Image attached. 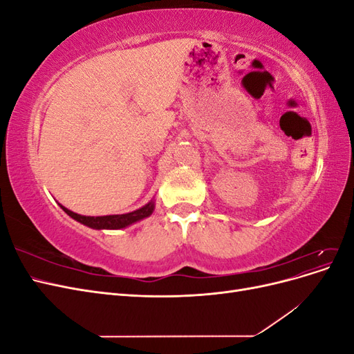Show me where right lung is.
<instances>
[{"label": "right lung", "mask_w": 354, "mask_h": 354, "mask_svg": "<svg viewBox=\"0 0 354 354\" xmlns=\"http://www.w3.org/2000/svg\"><path fill=\"white\" fill-rule=\"evenodd\" d=\"M62 209L65 211L69 217H72L73 220L80 221L84 226H88L91 229H124L128 227L130 224H134L137 221H140L146 217L151 216L155 209V202L151 201L149 203H146L145 207L138 208L133 212H127V214H115V216H100V217H90V216H81V214L73 212L68 208H65L63 205H60Z\"/></svg>", "instance_id": "1"}]
</instances>
